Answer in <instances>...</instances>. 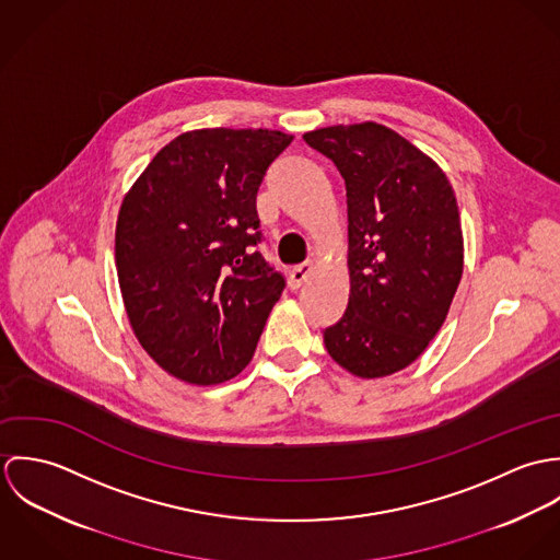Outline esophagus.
I'll return each mask as SVG.
<instances>
[{"instance_id": "34e87169", "label": "esophagus", "mask_w": 560, "mask_h": 560, "mask_svg": "<svg viewBox=\"0 0 560 560\" xmlns=\"http://www.w3.org/2000/svg\"><path fill=\"white\" fill-rule=\"evenodd\" d=\"M311 273H313V265H298L295 269H291V273H289V282H291V287L293 289H300L308 278H311Z\"/></svg>"}]
</instances>
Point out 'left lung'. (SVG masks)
Instances as JSON below:
<instances>
[{"label":"left lung","instance_id":"obj_1","mask_svg":"<svg viewBox=\"0 0 560 560\" xmlns=\"http://www.w3.org/2000/svg\"><path fill=\"white\" fill-rule=\"evenodd\" d=\"M347 189L349 302L323 331L334 362L362 380L409 366L435 338L464 273L455 191L397 131L334 125L304 133Z\"/></svg>","mask_w":560,"mask_h":560}]
</instances>
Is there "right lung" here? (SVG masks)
<instances>
[{
    "label": "right lung",
    "mask_w": 560,
    "mask_h": 560,
    "mask_svg": "<svg viewBox=\"0 0 560 560\" xmlns=\"http://www.w3.org/2000/svg\"><path fill=\"white\" fill-rule=\"evenodd\" d=\"M291 142L269 129L180 133L120 205L116 269L127 317L144 351L180 382L240 375L284 291L254 249L256 194Z\"/></svg>",
    "instance_id": "right-lung-1"
}]
</instances>
